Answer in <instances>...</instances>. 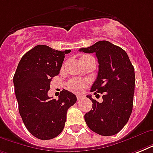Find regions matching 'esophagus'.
<instances>
[{"label":"esophagus","mask_w":153,"mask_h":153,"mask_svg":"<svg viewBox=\"0 0 153 153\" xmlns=\"http://www.w3.org/2000/svg\"><path fill=\"white\" fill-rule=\"evenodd\" d=\"M83 98V96H80V95H78L77 96V99H78V101L81 100L82 98Z\"/></svg>","instance_id":"obj_1"}]
</instances>
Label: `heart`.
<instances>
[{"mask_svg":"<svg viewBox=\"0 0 153 153\" xmlns=\"http://www.w3.org/2000/svg\"><path fill=\"white\" fill-rule=\"evenodd\" d=\"M91 57L89 55H83L81 59H84V58ZM88 82L84 80V79H73L71 80H70L69 82L67 83V88L68 90L74 93L80 94L84 91V89L86 88V86H87Z\"/></svg>","mask_w":153,"mask_h":153,"instance_id":"1","label":"heart"}]
</instances>
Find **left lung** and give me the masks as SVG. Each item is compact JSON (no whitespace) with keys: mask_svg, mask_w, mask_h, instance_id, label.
Instances as JSON below:
<instances>
[{"mask_svg":"<svg viewBox=\"0 0 153 153\" xmlns=\"http://www.w3.org/2000/svg\"><path fill=\"white\" fill-rule=\"evenodd\" d=\"M79 51L95 53L98 74L91 92L101 93L103 102L91 98L93 106L84 116L86 125L102 136L115 135L128 122L132 114L135 87L134 67L126 51L110 42L98 41Z\"/></svg>","mask_w":153,"mask_h":153,"instance_id":"1","label":"left lung"}]
</instances>
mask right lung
Here are the masks:
<instances>
[{
  "instance_id": "add662e5",
  "label": "right lung",
  "mask_w": 153,
  "mask_h": 153,
  "mask_svg": "<svg viewBox=\"0 0 153 153\" xmlns=\"http://www.w3.org/2000/svg\"><path fill=\"white\" fill-rule=\"evenodd\" d=\"M47 45H37L23 55L13 77L16 98L23 122L40 140L56 137L64 128L67 112L76 102L67 90L55 100L48 95L51 79L59 74L65 54Z\"/></svg>"
}]
</instances>
